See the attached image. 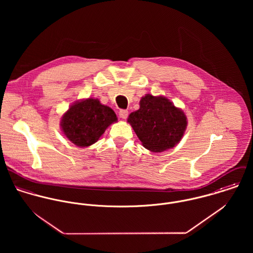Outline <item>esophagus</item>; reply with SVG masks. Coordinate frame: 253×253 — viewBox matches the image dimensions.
I'll list each match as a JSON object with an SVG mask.
<instances>
[{
    "label": "esophagus",
    "instance_id": "esophagus-1",
    "mask_svg": "<svg viewBox=\"0 0 253 253\" xmlns=\"http://www.w3.org/2000/svg\"><path fill=\"white\" fill-rule=\"evenodd\" d=\"M119 115H120V117L122 118V119H126L127 118V116H128V111L127 110H120V112H119Z\"/></svg>",
    "mask_w": 253,
    "mask_h": 253
}]
</instances>
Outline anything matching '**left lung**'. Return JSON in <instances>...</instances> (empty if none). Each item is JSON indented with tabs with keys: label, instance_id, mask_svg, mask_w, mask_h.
Returning <instances> with one entry per match:
<instances>
[{
	"label": "left lung",
	"instance_id": "1",
	"mask_svg": "<svg viewBox=\"0 0 253 253\" xmlns=\"http://www.w3.org/2000/svg\"><path fill=\"white\" fill-rule=\"evenodd\" d=\"M127 122L146 149L163 152L173 148L182 138L187 126V118L164 96L146 94L140 108L132 112Z\"/></svg>",
	"mask_w": 253,
	"mask_h": 253
}]
</instances>
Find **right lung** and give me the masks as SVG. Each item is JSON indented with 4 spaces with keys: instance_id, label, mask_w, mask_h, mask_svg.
Returning <instances> with one entry per match:
<instances>
[{
    "instance_id": "1",
    "label": "right lung",
    "mask_w": 253,
    "mask_h": 253,
    "mask_svg": "<svg viewBox=\"0 0 253 253\" xmlns=\"http://www.w3.org/2000/svg\"><path fill=\"white\" fill-rule=\"evenodd\" d=\"M117 121L112 109L98 99L88 98L76 102L63 115L61 128L65 136L79 147L95 143L111 124Z\"/></svg>"
}]
</instances>
